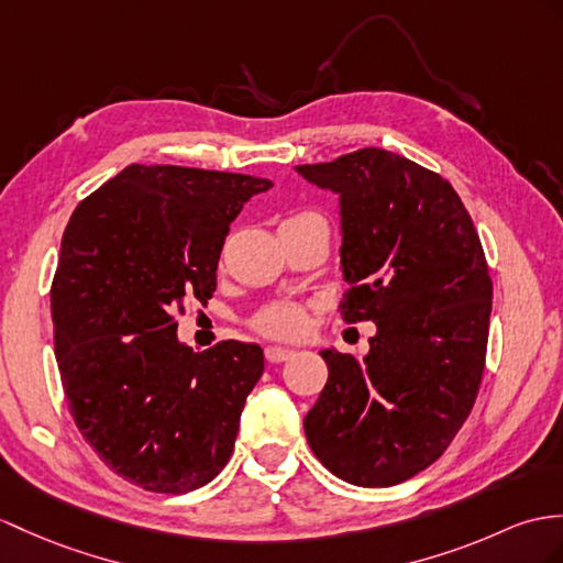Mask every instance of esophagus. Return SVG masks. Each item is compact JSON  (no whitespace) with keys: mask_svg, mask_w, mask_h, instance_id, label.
Here are the masks:
<instances>
[{"mask_svg":"<svg viewBox=\"0 0 563 563\" xmlns=\"http://www.w3.org/2000/svg\"><path fill=\"white\" fill-rule=\"evenodd\" d=\"M265 358H267L269 363H284V361L294 358V351L282 349V346H267V349H265Z\"/></svg>","mask_w":563,"mask_h":563,"instance_id":"34e87169","label":"esophagus"}]
</instances>
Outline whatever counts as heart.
<instances>
[{"mask_svg":"<svg viewBox=\"0 0 563 563\" xmlns=\"http://www.w3.org/2000/svg\"><path fill=\"white\" fill-rule=\"evenodd\" d=\"M294 217H318L314 212H298ZM289 217V219H294ZM253 327L269 339H296L306 329V310L296 303H274L260 310Z\"/></svg>","mask_w":563,"mask_h":563,"instance_id":"obj_1","label":"heart"}]
</instances>
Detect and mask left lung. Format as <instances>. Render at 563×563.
<instances>
[{
  "mask_svg": "<svg viewBox=\"0 0 563 563\" xmlns=\"http://www.w3.org/2000/svg\"><path fill=\"white\" fill-rule=\"evenodd\" d=\"M296 172L339 196L344 322H375L363 358L324 349L329 379L303 420L327 471L391 487L440 459L485 369L492 279L446 178L382 147Z\"/></svg>",
  "mask_w": 563,
  "mask_h": 563,
  "instance_id": "obj_1",
  "label": "left lung"
}]
</instances>
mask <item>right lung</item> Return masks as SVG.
Here are the masks:
<instances>
[{"instance_id": "right-lung-1", "label": "right lung", "mask_w": 563, "mask_h": 563, "mask_svg": "<svg viewBox=\"0 0 563 563\" xmlns=\"http://www.w3.org/2000/svg\"><path fill=\"white\" fill-rule=\"evenodd\" d=\"M267 188L249 174L129 164L66 224L49 296L68 410L109 468L147 492L208 485L234 451L263 349L196 353L176 312L212 298L229 227Z\"/></svg>"}]
</instances>
